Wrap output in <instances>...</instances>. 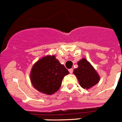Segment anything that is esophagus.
I'll return each mask as SVG.
<instances>
[{
    "label": "esophagus",
    "mask_w": 122,
    "mask_h": 122,
    "mask_svg": "<svg viewBox=\"0 0 122 122\" xmlns=\"http://www.w3.org/2000/svg\"><path fill=\"white\" fill-rule=\"evenodd\" d=\"M69 72H70V73H73V69H70V70H69Z\"/></svg>",
    "instance_id": "1"
}]
</instances>
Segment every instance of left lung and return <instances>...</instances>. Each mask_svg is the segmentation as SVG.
Segmentation results:
<instances>
[{"label": "left lung", "instance_id": "left-lung-1", "mask_svg": "<svg viewBox=\"0 0 122 122\" xmlns=\"http://www.w3.org/2000/svg\"><path fill=\"white\" fill-rule=\"evenodd\" d=\"M78 65V68L75 69L73 73L77 77L82 88L87 90L98 83L100 76L86 59L83 58L80 60Z\"/></svg>", "mask_w": 122, "mask_h": 122}]
</instances>
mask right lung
<instances>
[{"instance_id": "add662e5", "label": "right lung", "mask_w": 122, "mask_h": 122, "mask_svg": "<svg viewBox=\"0 0 122 122\" xmlns=\"http://www.w3.org/2000/svg\"><path fill=\"white\" fill-rule=\"evenodd\" d=\"M69 71L60 64L54 56H47L34 64L30 72V81L39 92L52 95L61 87L64 76Z\"/></svg>"}]
</instances>
